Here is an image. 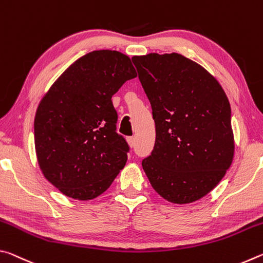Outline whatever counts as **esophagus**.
<instances>
[{
	"mask_svg": "<svg viewBox=\"0 0 263 263\" xmlns=\"http://www.w3.org/2000/svg\"><path fill=\"white\" fill-rule=\"evenodd\" d=\"M126 140H127V144L130 145V147H132V146L135 145V138L133 137H127Z\"/></svg>",
	"mask_w": 263,
	"mask_h": 263,
	"instance_id": "esophagus-1",
	"label": "esophagus"
}]
</instances>
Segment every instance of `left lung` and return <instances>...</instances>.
Returning <instances> with one entry per match:
<instances>
[{"label":"left lung","instance_id":"left-lung-1","mask_svg":"<svg viewBox=\"0 0 263 263\" xmlns=\"http://www.w3.org/2000/svg\"><path fill=\"white\" fill-rule=\"evenodd\" d=\"M152 106L155 144L142 168L166 201H198L234 157L231 106L216 78L179 53L132 58Z\"/></svg>","mask_w":263,"mask_h":263}]
</instances>
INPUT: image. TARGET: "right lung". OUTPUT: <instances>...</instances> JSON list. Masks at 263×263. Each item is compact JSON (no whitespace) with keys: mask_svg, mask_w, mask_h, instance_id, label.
I'll return each mask as SVG.
<instances>
[{"mask_svg":"<svg viewBox=\"0 0 263 263\" xmlns=\"http://www.w3.org/2000/svg\"><path fill=\"white\" fill-rule=\"evenodd\" d=\"M137 77L127 55L100 50L69 66L39 102L35 154L44 176L65 196L89 201L103 194L127 160L116 132L111 97Z\"/></svg>","mask_w":263,"mask_h":263,"instance_id":"1","label":"right lung"}]
</instances>
